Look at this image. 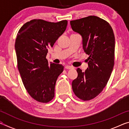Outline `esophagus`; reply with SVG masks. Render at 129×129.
<instances>
[{
	"mask_svg": "<svg viewBox=\"0 0 129 129\" xmlns=\"http://www.w3.org/2000/svg\"><path fill=\"white\" fill-rule=\"evenodd\" d=\"M65 68L67 69H73V68L71 66H68V65H67V66H65Z\"/></svg>",
	"mask_w": 129,
	"mask_h": 129,
	"instance_id": "34e87169",
	"label": "esophagus"
}]
</instances>
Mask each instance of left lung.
<instances>
[{"label": "left lung", "instance_id": "obj_1", "mask_svg": "<svg viewBox=\"0 0 129 129\" xmlns=\"http://www.w3.org/2000/svg\"><path fill=\"white\" fill-rule=\"evenodd\" d=\"M75 32L82 36L83 49L89 67L85 72L77 68L78 76L72 83L75 94L89 101L103 90L114 65L115 38L112 27L106 20L89 16L70 21Z\"/></svg>", "mask_w": 129, "mask_h": 129}]
</instances>
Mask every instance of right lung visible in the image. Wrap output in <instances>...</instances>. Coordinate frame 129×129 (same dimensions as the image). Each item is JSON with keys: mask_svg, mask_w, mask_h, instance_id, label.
<instances>
[{"mask_svg": "<svg viewBox=\"0 0 129 129\" xmlns=\"http://www.w3.org/2000/svg\"><path fill=\"white\" fill-rule=\"evenodd\" d=\"M67 24V20L53 23L34 19L25 23L17 34V68L27 92L39 102L47 103L54 97L56 81L64 66L49 64L46 56L48 48L64 33Z\"/></svg>", "mask_w": 129, "mask_h": 129, "instance_id": "1", "label": "right lung"}]
</instances>
